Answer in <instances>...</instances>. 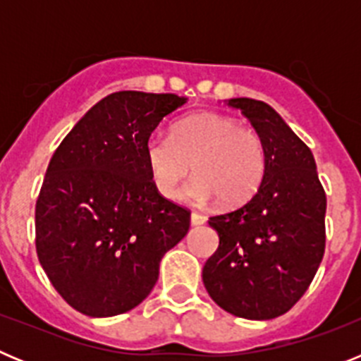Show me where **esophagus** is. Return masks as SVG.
I'll list each match as a JSON object with an SVG mask.
<instances>
[{
    "label": "esophagus",
    "mask_w": 361,
    "mask_h": 361,
    "mask_svg": "<svg viewBox=\"0 0 361 361\" xmlns=\"http://www.w3.org/2000/svg\"><path fill=\"white\" fill-rule=\"evenodd\" d=\"M204 222H206V216L200 215V213H197V212L191 213V224L200 226V224H204Z\"/></svg>",
    "instance_id": "1"
}]
</instances>
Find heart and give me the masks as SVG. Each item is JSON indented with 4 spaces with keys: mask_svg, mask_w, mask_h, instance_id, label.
<instances>
[{
    "mask_svg": "<svg viewBox=\"0 0 361 361\" xmlns=\"http://www.w3.org/2000/svg\"><path fill=\"white\" fill-rule=\"evenodd\" d=\"M145 161L155 190L166 199L184 186V200L206 204L219 199L222 206H240L260 188L266 175V146L257 132L233 117L200 111L177 121L170 135H149L145 142Z\"/></svg>",
    "mask_w": 361,
    "mask_h": 361,
    "instance_id": "b5f03b06",
    "label": "heart"
}]
</instances>
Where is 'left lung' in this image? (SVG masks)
Returning a JSON list of instances; mask_svg holds the SVG:
<instances>
[{"mask_svg": "<svg viewBox=\"0 0 361 361\" xmlns=\"http://www.w3.org/2000/svg\"><path fill=\"white\" fill-rule=\"evenodd\" d=\"M266 146V175L244 206L209 216L219 247L204 264L202 280L224 311L271 320L298 302L325 251L327 199L311 149L269 104L229 99Z\"/></svg>", "mask_w": 361, "mask_h": 361, "instance_id": "1", "label": "left lung"}]
</instances>
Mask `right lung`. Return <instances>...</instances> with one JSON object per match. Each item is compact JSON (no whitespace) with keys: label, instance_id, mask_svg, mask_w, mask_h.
Returning a JSON list of instances; mask_svg holds the SVG:
<instances>
[{"label":"right lung","instance_id":"right-lung-1","mask_svg":"<svg viewBox=\"0 0 361 361\" xmlns=\"http://www.w3.org/2000/svg\"><path fill=\"white\" fill-rule=\"evenodd\" d=\"M186 103L175 94L116 92L63 139L36 202V251L56 291L86 317L137 307L166 251L186 237L190 209L155 190L145 142Z\"/></svg>","mask_w":361,"mask_h":361}]
</instances>
